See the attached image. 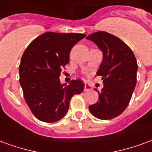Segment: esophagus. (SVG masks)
<instances>
[{
	"instance_id": "obj_1",
	"label": "esophagus",
	"mask_w": 152,
	"mask_h": 152,
	"mask_svg": "<svg viewBox=\"0 0 152 152\" xmlns=\"http://www.w3.org/2000/svg\"><path fill=\"white\" fill-rule=\"evenodd\" d=\"M91 89H92V88H91V86H90L87 85V84L85 85V91H89V90H90Z\"/></svg>"
}]
</instances>
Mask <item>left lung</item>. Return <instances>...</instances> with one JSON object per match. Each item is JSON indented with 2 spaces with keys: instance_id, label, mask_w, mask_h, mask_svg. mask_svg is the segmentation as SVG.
Here are the masks:
<instances>
[{
  "instance_id": "obj_1",
  "label": "left lung",
  "mask_w": 152,
  "mask_h": 152,
  "mask_svg": "<svg viewBox=\"0 0 152 152\" xmlns=\"http://www.w3.org/2000/svg\"><path fill=\"white\" fill-rule=\"evenodd\" d=\"M86 39L94 42L103 53L97 75L102 76L104 86L98 92L99 101L89 107V112L100 120H112L129 103L137 82V60L124 41L108 32H94Z\"/></svg>"
}]
</instances>
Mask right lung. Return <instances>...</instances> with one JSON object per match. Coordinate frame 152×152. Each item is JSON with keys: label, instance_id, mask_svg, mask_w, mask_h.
I'll return each instance as SVG.
<instances>
[{"label": "right lung", "instance_id": "1", "mask_svg": "<svg viewBox=\"0 0 152 152\" xmlns=\"http://www.w3.org/2000/svg\"><path fill=\"white\" fill-rule=\"evenodd\" d=\"M86 35L48 31L31 41L19 65V83L29 108L38 120L53 123L66 114L71 99L82 93L85 85L72 80L60 83L62 69L69 63L73 46Z\"/></svg>", "mask_w": 152, "mask_h": 152}]
</instances>
